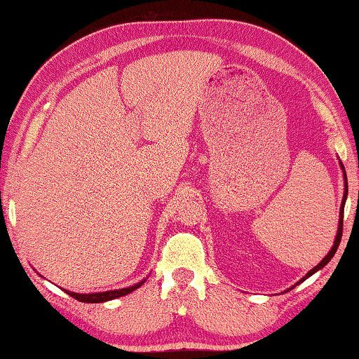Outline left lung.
<instances>
[{
    "instance_id": "left-lung-1",
    "label": "left lung",
    "mask_w": 359,
    "mask_h": 359,
    "mask_svg": "<svg viewBox=\"0 0 359 359\" xmlns=\"http://www.w3.org/2000/svg\"><path fill=\"white\" fill-rule=\"evenodd\" d=\"M340 168H341V170H343V180H345V189H343V200H341V205H340V219H338V228H337V236H335V241H333V245H332V249L329 250V254H327L324 259H322V262L319 265H316L314 269L312 270H309L306 273V276H302V278L296 283V285H299V283H302V281H306L307 278H309V276H312L316 273V271H319L320 269H324V266L329 264V262L333 259V255H335V252H337V249H338V244H340V241H341V231H343V208H345V201H346V196H348V180H346V172H345V168H343V164L340 163ZM294 285V286H296ZM294 286H291L290 290H292V287ZM290 290H286V291H290Z\"/></svg>"
}]
</instances>
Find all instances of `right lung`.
Returning a JSON list of instances; mask_svg holds the SVG:
<instances>
[{
  "mask_svg": "<svg viewBox=\"0 0 359 359\" xmlns=\"http://www.w3.org/2000/svg\"><path fill=\"white\" fill-rule=\"evenodd\" d=\"M146 281L141 280L136 283V285H131L127 287H122V290H110V291H99V292H88V294H79V292H73V291H67V294H69L74 299H78L81 302H89V304H94V302H105V301H112V299H117V297H122V296H127L130 294L131 291L138 290V287L143 285Z\"/></svg>",
  "mask_w": 359,
  "mask_h": 359,
  "instance_id": "right-lung-1",
  "label": "right lung"
}]
</instances>
